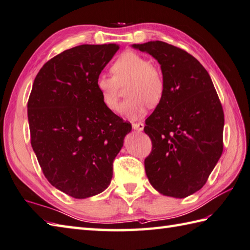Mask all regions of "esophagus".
Wrapping results in <instances>:
<instances>
[{"instance_id":"34e87169","label":"esophagus","mask_w":250,"mask_h":250,"mask_svg":"<svg viewBox=\"0 0 250 250\" xmlns=\"http://www.w3.org/2000/svg\"><path fill=\"white\" fill-rule=\"evenodd\" d=\"M132 128L136 131H143L144 124H142V122H138V124H132Z\"/></svg>"}]
</instances>
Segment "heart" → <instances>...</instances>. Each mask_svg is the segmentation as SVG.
<instances>
[{
  "instance_id": "obj_1",
  "label": "heart",
  "mask_w": 250,
  "mask_h": 250,
  "mask_svg": "<svg viewBox=\"0 0 250 250\" xmlns=\"http://www.w3.org/2000/svg\"><path fill=\"white\" fill-rule=\"evenodd\" d=\"M112 76L100 75L95 86L107 109L116 112L119 108L120 86L128 84L129 97L121 105V114L129 119L143 117L150 107L157 106L165 94V79L158 68L147 58L135 52H125L111 65Z\"/></svg>"
}]
</instances>
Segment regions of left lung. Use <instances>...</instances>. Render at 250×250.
I'll list each match as a JSON object with an SVG mask.
<instances>
[{
  "label": "left lung",
  "instance_id": "1",
  "mask_svg": "<svg viewBox=\"0 0 250 250\" xmlns=\"http://www.w3.org/2000/svg\"><path fill=\"white\" fill-rule=\"evenodd\" d=\"M157 60L163 100L145 121L153 148L145 172L165 196L184 198L206 184L223 150L224 114L209 73L196 58L163 41L133 44Z\"/></svg>",
  "mask_w": 250,
  "mask_h": 250
}]
</instances>
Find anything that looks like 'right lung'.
Masks as SVG:
<instances>
[{
    "label": "right lung",
    "instance_id": "obj_1",
    "mask_svg": "<svg viewBox=\"0 0 250 250\" xmlns=\"http://www.w3.org/2000/svg\"><path fill=\"white\" fill-rule=\"evenodd\" d=\"M119 50L83 44L43 65L28 101L31 146L48 182L73 198L105 190L132 126L108 110L96 78Z\"/></svg>",
    "mask_w": 250,
    "mask_h": 250
}]
</instances>
